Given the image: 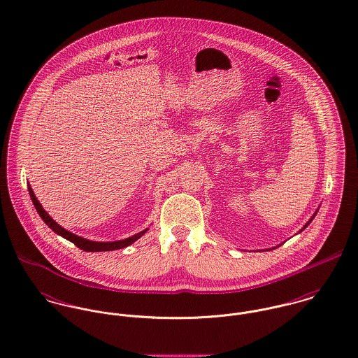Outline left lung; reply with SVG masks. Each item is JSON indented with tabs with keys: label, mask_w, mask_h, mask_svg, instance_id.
<instances>
[{
	"label": "left lung",
	"mask_w": 358,
	"mask_h": 358,
	"mask_svg": "<svg viewBox=\"0 0 358 358\" xmlns=\"http://www.w3.org/2000/svg\"><path fill=\"white\" fill-rule=\"evenodd\" d=\"M317 210H319V209H317ZM317 210H316V212H315V213H313V216H312V217H310V219H309V222H308V223H306V224H305V226H303V227L301 228V229H299V232H301V231H303V229H305V228L308 227V226H309V224H310V223H312V220H313V219H315V216H316V215H317ZM272 249H275V248H272ZM272 249H269V250H272Z\"/></svg>",
	"instance_id": "left-lung-1"
}]
</instances>
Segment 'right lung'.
<instances>
[{
    "instance_id": "right-lung-1",
    "label": "right lung",
    "mask_w": 358,
    "mask_h": 358,
    "mask_svg": "<svg viewBox=\"0 0 358 358\" xmlns=\"http://www.w3.org/2000/svg\"><path fill=\"white\" fill-rule=\"evenodd\" d=\"M29 193H30V196H31V199H33L34 206H35L36 212L39 213L41 219L46 223V226L50 228V229H53L57 235L63 236L66 241L72 242L73 245H76L79 249H82V250H85V252H110V250H117V249L127 248V246L132 245L135 241H138L142 235H145L146 231L149 229V228H146V229H143V231H141V232L132 235L130 238H126V239H122V241H115V242H96V241H89V239H86V238H82V236H79V235H75V234L66 231V229L62 227L60 224H57V223L48 215V212L42 208V205L39 203L38 198L34 194L33 189H31L30 185H29Z\"/></svg>"
}]
</instances>
